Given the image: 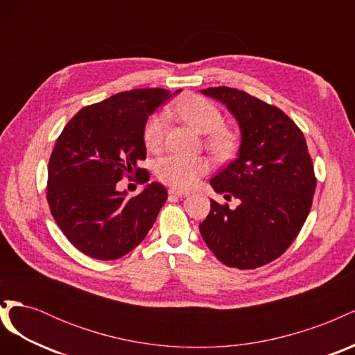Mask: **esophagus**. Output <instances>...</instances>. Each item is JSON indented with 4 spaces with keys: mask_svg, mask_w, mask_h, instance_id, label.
<instances>
[{
    "mask_svg": "<svg viewBox=\"0 0 355 355\" xmlns=\"http://www.w3.org/2000/svg\"><path fill=\"white\" fill-rule=\"evenodd\" d=\"M168 194H170V196H175V197H188L189 192L180 191V189H170Z\"/></svg>",
    "mask_w": 355,
    "mask_h": 355,
    "instance_id": "obj_1",
    "label": "esophagus"
}]
</instances>
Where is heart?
<instances>
[{
  "label": "heart",
  "instance_id": "1",
  "mask_svg": "<svg viewBox=\"0 0 355 355\" xmlns=\"http://www.w3.org/2000/svg\"><path fill=\"white\" fill-rule=\"evenodd\" d=\"M178 114L200 135H209L207 145L220 158L232 154L237 145V137L223 125L220 111L211 102L200 96H188L178 105ZM166 127V115L157 114L149 118L145 127V144L148 149H158L163 142ZM209 170V161L204 157L166 155L155 163V175L164 184L188 189L197 184V180Z\"/></svg>",
  "mask_w": 355,
  "mask_h": 355
}]
</instances>
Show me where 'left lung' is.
I'll use <instances>...</instances> for the list:
<instances>
[{
	"label": "left lung",
	"instance_id": "left-lung-1",
	"mask_svg": "<svg viewBox=\"0 0 355 355\" xmlns=\"http://www.w3.org/2000/svg\"><path fill=\"white\" fill-rule=\"evenodd\" d=\"M204 96L220 102L240 128L237 158L210 179L234 210L210 201L200 223L204 243L231 268L252 270L282 256L308 216L317 180L306 141L277 106L231 87H209Z\"/></svg>",
	"mask_w": 355,
	"mask_h": 355
}]
</instances>
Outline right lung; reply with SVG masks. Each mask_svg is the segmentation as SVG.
<instances>
[{"label":"right lung","mask_w":355,"mask_h":355,"mask_svg":"<svg viewBox=\"0 0 355 355\" xmlns=\"http://www.w3.org/2000/svg\"><path fill=\"white\" fill-rule=\"evenodd\" d=\"M179 92L116 93L85 106L63 128L49 161L47 200L62 232L84 254L118 259L153 228L167 200L166 188L153 182L128 197L116 184L124 175L142 173L148 116ZM141 180L145 184L149 175Z\"/></svg>","instance_id":"1"}]
</instances>
